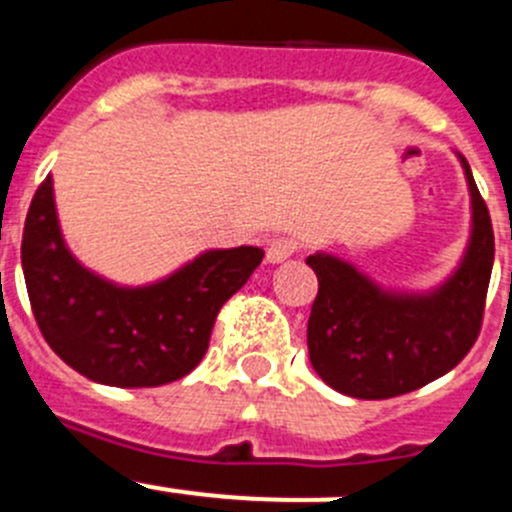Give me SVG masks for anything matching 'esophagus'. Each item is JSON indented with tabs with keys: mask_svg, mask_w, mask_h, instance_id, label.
<instances>
[{
	"mask_svg": "<svg viewBox=\"0 0 512 512\" xmlns=\"http://www.w3.org/2000/svg\"><path fill=\"white\" fill-rule=\"evenodd\" d=\"M292 252H295V242H292L290 237H275V240H270V245H267V262H270V265H280V262H285Z\"/></svg>",
	"mask_w": 512,
	"mask_h": 512,
	"instance_id": "esophagus-1",
	"label": "esophagus"
}]
</instances>
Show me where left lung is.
<instances>
[{"instance_id": "left-lung-1", "label": "left lung", "mask_w": 512, "mask_h": 512, "mask_svg": "<svg viewBox=\"0 0 512 512\" xmlns=\"http://www.w3.org/2000/svg\"><path fill=\"white\" fill-rule=\"evenodd\" d=\"M458 160L470 192V237L443 282L395 290L332 252L317 250L305 260L320 285L307 320V350L317 375L337 393L360 400L413 393L453 370L473 347L495 240L468 160Z\"/></svg>"}]
</instances>
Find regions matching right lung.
<instances>
[{
	"instance_id": "add662e5",
	"label": "right lung",
	"mask_w": 512,
	"mask_h": 512,
	"mask_svg": "<svg viewBox=\"0 0 512 512\" xmlns=\"http://www.w3.org/2000/svg\"><path fill=\"white\" fill-rule=\"evenodd\" d=\"M262 247L205 250L170 275L119 285L84 267L59 227L52 175L22 235V270L44 340L79 375L112 388H157L195 370L220 307L250 280Z\"/></svg>"
}]
</instances>
